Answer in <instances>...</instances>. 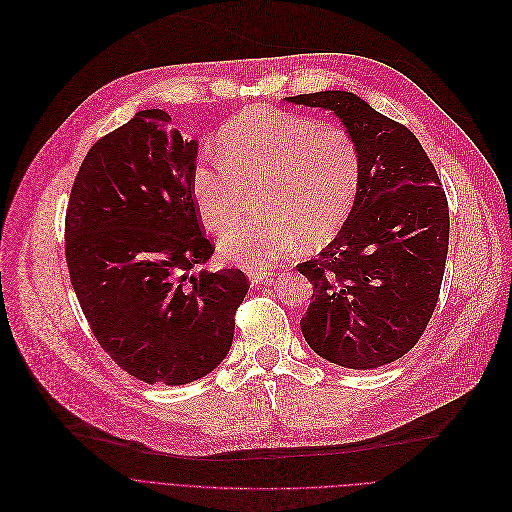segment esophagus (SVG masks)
<instances>
[{
	"instance_id": "1",
	"label": "esophagus",
	"mask_w": 512,
	"mask_h": 512,
	"mask_svg": "<svg viewBox=\"0 0 512 512\" xmlns=\"http://www.w3.org/2000/svg\"><path fill=\"white\" fill-rule=\"evenodd\" d=\"M272 276L270 270H248V278L252 284H262V282H268Z\"/></svg>"
}]
</instances>
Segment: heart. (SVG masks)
<instances>
[{
	"label": "heart",
	"mask_w": 512,
	"mask_h": 512,
	"mask_svg": "<svg viewBox=\"0 0 512 512\" xmlns=\"http://www.w3.org/2000/svg\"><path fill=\"white\" fill-rule=\"evenodd\" d=\"M222 157L201 159L191 177L199 218L222 230L241 211L248 188L265 185L267 214L245 219L220 236L224 260L268 268L304 238L323 244L347 220L361 179L355 139L337 125L272 111L246 109L218 137Z\"/></svg>",
	"instance_id": "obj_1"
}]
</instances>
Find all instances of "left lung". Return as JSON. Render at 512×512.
I'll use <instances>...</instances> for the list:
<instances>
[{
  "instance_id": "8db88e82",
  "label": "left lung",
  "mask_w": 512,
  "mask_h": 512,
  "mask_svg": "<svg viewBox=\"0 0 512 512\" xmlns=\"http://www.w3.org/2000/svg\"><path fill=\"white\" fill-rule=\"evenodd\" d=\"M288 100L333 111L361 155L347 222L317 258L296 266L313 284L300 329L319 357L377 369L414 349L434 315L450 240L448 199L416 135L357 94Z\"/></svg>"
}]
</instances>
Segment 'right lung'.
Instances as JSON below:
<instances>
[{
    "instance_id": "1",
    "label": "right lung",
    "mask_w": 512,
    "mask_h": 512,
    "mask_svg": "<svg viewBox=\"0 0 512 512\" xmlns=\"http://www.w3.org/2000/svg\"><path fill=\"white\" fill-rule=\"evenodd\" d=\"M169 125L151 109L100 137L76 173L64 222L70 282L92 335L151 385L214 371L250 288L238 268L189 276L214 244L191 193L197 141Z\"/></svg>"
}]
</instances>
